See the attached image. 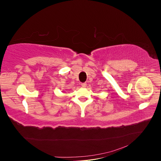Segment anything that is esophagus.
<instances>
[{
  "label": "esophagus",
  "mask_w": 161,
  "mask_h": 161,
  "mask_svg": "<svg viewBox=\"0 0 161 161\" xmlns=\"http://www.w3.org/2000/svg\"><path fill=\"white\" fill-rule=\"evenodd\" d=\"M81 86L82 87H86V82H83V83L81 84Z\"/></svg>",
  "instance_id": "34e87169"
}]
</instances>
